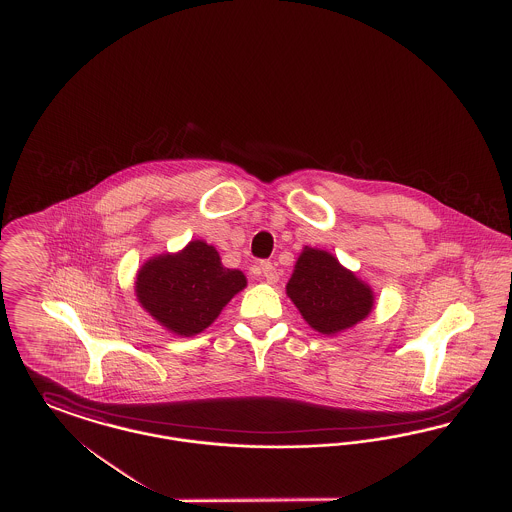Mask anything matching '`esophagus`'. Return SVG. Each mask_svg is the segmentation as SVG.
<instances>
[{
	"mask_svg": "<svg viewBox=\"0 0 512 512\" xmlns=\"http://www.w3.org/2000/svg\"><path fill=\"white\" fill-rule=\"evenodd\" d=\"M261 272H263V276H265L268 284H276L278 282V272H276V267L272 263H268V261L261 263Z\"/></svg>",
	"mask_w": 512,
	"mask_h": 512,
	"instance_id": "34e87169",
	"label": "esophagus"
}]
</instances>
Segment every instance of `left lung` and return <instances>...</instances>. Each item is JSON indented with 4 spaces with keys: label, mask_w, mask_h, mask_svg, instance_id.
I'll return each instance as SVG.
<instances>
[{
    "label": "left lung",
    "mask_w": 512,
    "mask_h": 512,
    "mask_svg": "<svg viewBox=\"0 0 512 512\" xmlns=\"http://www.w3.org/2000/svg\"><path fill=\"white\" fill-rule=\"evenodd\" d=\"M286 293L307 324L328 336L365 320L374 307L368 284L341 267L332 253L313 247L299 255Z\"/></svg>",
    "instance_id": "8db88e82"
}]
</instances>
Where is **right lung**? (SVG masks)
<instances>
[{
	"label": "right lung",
	"instance_id": "obj_1",
	"mask_svg": "<svg viewBox=\"0 0 512 512\" xmlns=\"http://www.w3.org/2000/svg\"><path fill=\"white\" fill-rule=\"evenodd\" d=\"M245 286L242 270L222 267L213 245L194 240L174 255L144 263L136 276V297L159 324L190 338L213 324Z\"/></svg>",
	"mask_w": 512,
	"mask_h": 512
}]
</instances>
